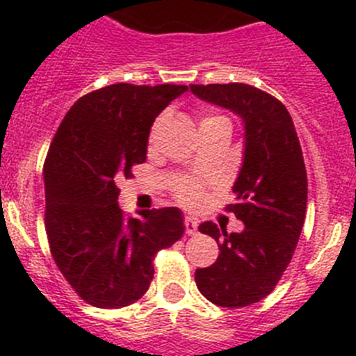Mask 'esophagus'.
I'll return each instance as SVG.
<instances>
[{"instance_id": "esophagus-1", "label": "esophagus", "mask_w": 356, "mask_h": 356, "mask_svg": "<svg viewBox=\"0 0 356 356\" xmlns=\"http://www.w3.org/2000/svg\"><path fill=\"white\" fill-rule=\"evenodd\" d=\"M184 229H186V234H188V236H195L198 230V222L195 220V218L186 216L184 218Z\"/></svg>"}]
</instances>
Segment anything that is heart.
I'll return each mask as SVG.
<instances>
[{"label":"heart","mask_w":356,"mask_h":356,"mask_svg":"<svg viewBox=\"0 0 356 356\" xmlns=\"http://www.w3.org/2000/svg\"><path fill=\"white\" fill-rule=\"evenodd\" d=\"M213 118H223V117H207L204 120H213ZM202 120V122H204ZM172 191H174L175 198L179 202H182L184 206H198L204 198V190L197 181H191V179H179L175 181V184L172 186Z\"/></svg>","instance_id":"b5f03b06"}]
</instances>
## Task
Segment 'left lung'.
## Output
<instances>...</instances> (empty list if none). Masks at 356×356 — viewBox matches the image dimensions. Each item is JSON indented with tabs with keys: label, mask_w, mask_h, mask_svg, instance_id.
<instances>
[{
	"label": "left lung",
	"mask_w": 356,
	"mask_h": 356,
	"mask_svg": "<svg viewBox=\"0 0 356 356\" xmlns=\"http://www.w3.org/2000/svg\"><path fill=\"white\" fill-rule=\"evenodd\" d=\"M207 102L232 110L245 122V161L225 207L245 223L243 232L198 225L216 239L220 254L195 271L204 296L218 307L241 309L266 298L287 270L307 213V170L293 118L264 90L245 83L190 85Z\"/></svg>",
	"instance_id": "obj_1"
}]
</instances>
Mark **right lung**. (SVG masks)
<instances>
[{
  "label": "right lung",
  "mask_w": 356,
  "mask_h": 356,
  "mask_svg": "<svg viewBox=\"0 0 356 356\" xmlns=\"http://www.w3.org/2000/svg\"><path fill=\"white\" fill-rule=\"evenodd\" d=\"M186 85H117L83 95L63 117L44 163L51 255L81 300L99 309L138 302L154 277V257L184 234L177 207L129 218L118 181L145 163L154 118Z\"/></svg>",
  "instance_id": "1"
}]
</instances>
